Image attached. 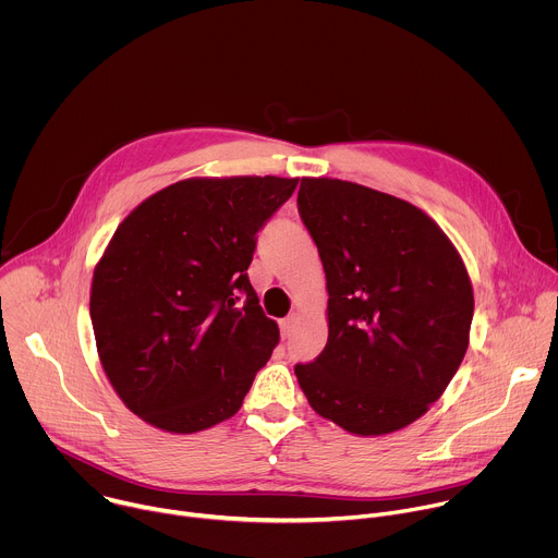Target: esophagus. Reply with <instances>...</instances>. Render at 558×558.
Segmentation results:
<instances>
[{"label":"esophagus","instance_id":"34e87169","mask_svg":"<svg viewBox=\"0 0 558 558\" xmlns=\"http://www.w3.org/2000/svg\"><path fill=\"white\" fill-rule=\"evenodd\" d=\"M295 325H298V315H295V313H291V315L284 317V320H280V333H282V338H291L293 331H295Z\"/></svg>","mask_w":558,"mask_h":558}]
</instances>
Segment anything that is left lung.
<instances>
[{"label": "left lung", "instance_id": "obj_1", "mask_svg": "<svg viewBox=\"0 0 558 558\" xmlns=\"http://www.w3.org/2000/svg\"><path fill=\"white\" fill-rule=\"evenodd\" d=\"M298 214L329 289V340L295 377L311 409L349 433L420 420L454 377L474 311L468 271L415 205L338 179H302Z\"/></svg>", "mask_w": 558, "mask_h": 558}]
</instances>
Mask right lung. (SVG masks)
Masks as SVG:
<instances>
[{
	"label": "right lung",
	"instance_id": "add662e5",
	"mask_svg": "<svg viewBox=\"0 0 558 558\" xmlns=\"http://www.w3.org/2000/svg\"><path fill=\"white\" fill-rule=\"evenodd\" d=\"M298 179H190L143 201L93 278L90 317L123 404L170 433L243 407L280 340L250 282L258 231Z\"/></svg>",
	"mask_w": 558,
	"mask_h": 558
}]
</instances>
